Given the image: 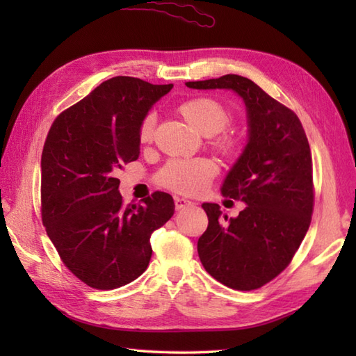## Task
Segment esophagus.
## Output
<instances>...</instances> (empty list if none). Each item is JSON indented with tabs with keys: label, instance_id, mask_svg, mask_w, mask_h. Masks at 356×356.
<instances>
[{
	"label": "esophagus",
	"instance_id": "1",
	"mask_svg": "<svg viewBox=\"0 0 356 356\" xmlns=\"http://www.w3.org/2000/svg\"><path fill=\"white\" fill-rule=\"evenodd\" d=\"M174 205H176V209L179 211V209H185L186 207H191L193 202L186 200L184 197H176V199H174Z\"/></svg>",
	"mask_w": 356,
	"mask_h": 356
}]
</instances>
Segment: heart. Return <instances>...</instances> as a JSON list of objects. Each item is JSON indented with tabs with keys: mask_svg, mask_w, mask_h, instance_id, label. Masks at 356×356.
I'll list each match as a JSON object with an SVG mask.
<instances>
[{
	"mask_svg": "<svg viewBox=\"0 0 356 356\" xmlns=\"http://www.w3.org/2000/svg\"><path fill=\"white\" fill-rule=\"evenodd\" d=\"M184 118L195 130L205 136H214V147L225 156H234L238 149V139L234 134L223 133L231 124L229 108L211 96H197L185 101L179 107ZM156 113L149 111L139 124V142L149 143L154 139ZM217 174V165L209 159H176L170 161L157 174V184L166 190L197 194Z\"/></svg>",
	"mask_w": 356,
	"mask_h": 356,
	"instance_id": "heart-1",
	"label": "heart"
}]
</instances>
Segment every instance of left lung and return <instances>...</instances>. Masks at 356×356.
I'll list each match as a JSON object with an SVG mask.
<instances>
[{"label": "left lung", "instance_id": "1", "mask_svg": "<svg viewBox=\"0 0 356 356\" xmlns=\"http://www.w3.org/2000/svg\"><path fill=\"white\" fill-rule=\"evenodd\" d=\"M186 87L232 90L245 101L249 140L222 193L246 208L228 218L217 203H203L208 228L197 251L217 282L236 291L259 289L289 266L311 225L315 195L306 133L291 108L238 74Z\"/></svg>", "mask_w": 356, "mask_h": 356}]
</instances>
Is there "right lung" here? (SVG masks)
Returning <instances> with one entry per match:
<instances>
[{
  "label": "right lung",
  "mask_w": 356,
  "mask_h": 356,
  "mask_svg": "<svg viewBox=\"0 0 356 356\" xmlns=\"http://www.w3.org/2000/svg\"><path fill=\"white\" fill-rule=\"evenodd\" d=\"M171 88L111 78L53 120L44 142L42 223L67 269L95 289L138 278L153 252L151 234L174 214L162 191L125 207L115 176L139 157L140 120Z\"/></svg>",
  "instance_id": "add662e5"
}]
</instances>
